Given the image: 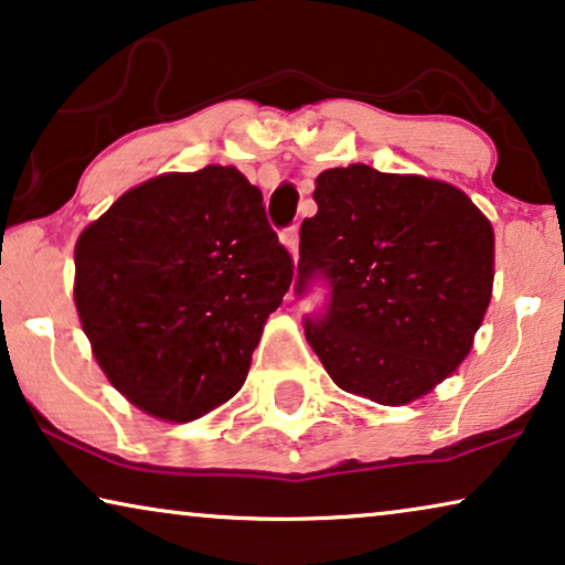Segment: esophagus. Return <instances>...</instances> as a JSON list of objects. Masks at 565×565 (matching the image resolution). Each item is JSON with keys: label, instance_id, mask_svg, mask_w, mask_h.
<instances>
[{"label": "esophagus", "instance_id": "1", "mask_svg": "<svg viewBox=\"0 0 565 565\" xmlns=\"http://www.w3.org/2000/svg\"><path fill=\"white\" fill-rule=\"evenodd\" d=\"M282 244L288 246V252L292 254V259H298V244H300V236H298V226H290L282 231Z\"/></svg>", "mask_w": 565, "mask_h": 565}]
</instances>
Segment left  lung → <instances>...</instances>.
Segmentation results:
<instances>
[{
    "label": "left lung",
    "instance_id": "8db88e82",
    "mask_svg": "<svg viewBox=\"0 0 565 565\" xmlns=\"http://www.w3.org/2000/svg\"><path fill=\"white\" fill-rule=\"evenodd\" d=\"M296 292L329 288L306 339L339 388L404 406L455 373L493 285V228L466 192L367 164L316 177Z\"/></svg>",
    "mask_w": 565,
    "mask_h": 565
}]
</instances>
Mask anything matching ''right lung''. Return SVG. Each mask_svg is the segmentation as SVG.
<instances>
[{"label":"right lung","mask_w":565,"mask_h":565,"mask_svg":"<svg viewBox=\"0 0 565 565\" xmlns=\"http://www.w3.org/2000/svg\"><path fill=\"white\" fill-rule=\"evenodd\" d=\"M74 303L115 388L164 422H192L242 388L292 257L259 188L234 167L128 190L82 231Z\"/></svg>","instance_id":"1"}]
</instances>
